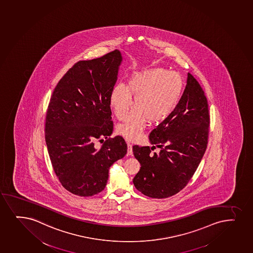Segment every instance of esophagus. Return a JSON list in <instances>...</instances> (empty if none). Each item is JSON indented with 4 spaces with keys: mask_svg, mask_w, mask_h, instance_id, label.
I'll use <instances>...</instances> for the list:
<instances>
[{
    "mask_svg": "<svg viewBox=\"0 0 253 253\" xmlns=\"http://www.w3.org/2000/svg\"><path fill=\"white\" fill-rule=\"evenodd\" d=\"M127 154L128 155L132 154V145L131 143H127Z\"/></svg>",
    "mask_w": 253,
    "mask_h": 253,
    "instance_id": "esophagus-1",
    "label": "esophagus"
}]
</instances>
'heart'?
Segmentation results:
<instances>
[{
    "instance_id": "1",
    "label": "heart",
    "mask_w": 253,
    "mask_h": 253,
    "mask_svg": "<svg viewBox=\"0 0 253 253\" xmlns=\"http://www.w3.org/2000/svg\"><path fill=\"white\" fill-rule=\"evenodd\" d=\"M184 82L176 72L154 67L134 73L127 85L116 84L112 88L110 104L120 121L125 118L132 105L135 108L117 126V131L131 142L139 139L146 122L157 123L174 111L183 90Z\"/></svg>"
}]
</instances>
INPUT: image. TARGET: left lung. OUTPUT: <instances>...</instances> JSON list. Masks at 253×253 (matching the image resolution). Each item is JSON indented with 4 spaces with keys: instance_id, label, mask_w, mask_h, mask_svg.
I'll return each instance as SVG.
<instances>
[{
    "instance_id": "obj_1",
    "label": "left lung",
    "mask_w": 253,
    "mask_h": 253,
    "mask_svg": "<svg viewBox=\"0 0 253 253\" xmlns=\"http://www.w3.org/2000/svg\"><path fill=\"white\" fill-rule=\"evenodd\" d=\"M209 105L204 91L188 73L183 94L174 111L149 134L153 146L134 145L141 168L135 187L152 198L177 194L187 185L206 151L209 140ZM156 146L160 153L152 154Z\"/></svg>"
}]
</instances>
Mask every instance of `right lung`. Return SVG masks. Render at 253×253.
Here are the masks:
<instances>
[{"mask_svg": "<svg viewBox=\"0 0 253 253\" xmlns=\"http://www.w3.org/2000/svg\"><path fill=\"white\" fill-rule=\"evenodd\" d=\"M122 60L116 49L78 61L50 97L44 127L48 153L60 182L73 194L90 197L102 192L109 168L127 151L122 136L110 137L114 128L110 97ZM96 140L103 143L100 148H95Z\"/></svg>", "mask_w": 253, "mask_h": 253, "instance_id": "obj_1", "label": "right lung"}]
</instances>
